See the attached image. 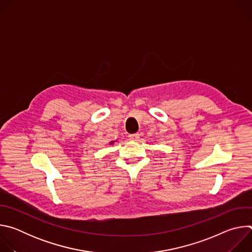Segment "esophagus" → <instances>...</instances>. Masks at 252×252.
Wrapping results in <instances>:
<instances>
[{
    "label": "esophagus",
    "instance_id": "esophagus-1",
    "mask_svg": "<svg viewBox=\"0 0 252 252\" xmlns=\"http://www.w3.org/2000/svg\"><path fill=\"white\" fill-rule=\"evenodd\" d=\"M128 138L131 140H137L139 138V133H132L128 135Z\"/></svg>",
    "mask_w": 252,
    "mask_h": 252
}]
</instances>
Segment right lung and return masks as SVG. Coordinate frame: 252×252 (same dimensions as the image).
<instances>
[{"instance_id":"add662e5","label":"right lung","mask_w":252,"mask_h":252,"mask_svg":"<svg viewBox=\"0 0 252 252\" xmlns=\"http://www.w3.org/2000/svg\"><path fill=\"white\" fill-rule=\"evenodd\" d=\"M113 143H114V141H111V142H110V145H113Z\"/></svg>"}]
</instances>
